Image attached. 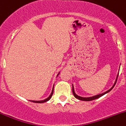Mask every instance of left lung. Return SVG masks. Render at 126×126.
Masks as SVG:
<instances>
[{"label":"left lung","instance_id":"1","mask_svg":"<svg viewBox=\"0 0 126 126\" xmlns=\"http://www.w3.org/2000/svg\"><path fill=\"white\" fill-rule=\"evenodd\" d=\"M118 75H119V73H118V75H117L116 79L115 82H114V84H113V85L111 87V88L110 89H109V90H107V91H106V92H105L102 93V94H98V95H94V96H92V97H80V96L78 95H77V94L75 93V92H74V87H73V95H74V96L76 97V98H78V99H79V100H82V101H91V100H94L97 99V98H100V97H102V96L104 95L105 94H107V93H108V92H110L111 90L112 89H113V88L114 87V85H115V84H116V83L117 79H118Z\"/></svg>","mask_w":126,"mask_h":126}]
</instances>
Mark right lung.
I'll return each mask as SVG.
<instances>
[{"label": "right lung", "instance_id": "add662e5", "mask_svg": "<svg viewBox=\"0 0 126 126\" xmlns=\"http://www.w3.org/2000/svg\"><path fill=\"white\" fill-rule=\"evenodd\" d=\"M60 74V73H58V74H57V76H58V74ZM53 88H54V85H53V89H52V93H51V94L49 95V97H47L46 99L43 100H39V101H36V100H29V101H31V102H34V103H44V102H47V101H48L50 99L51 97H52V95H53Z\"/></svg>", "mask_w": 126, "mask_h": 126}]
</instances>
